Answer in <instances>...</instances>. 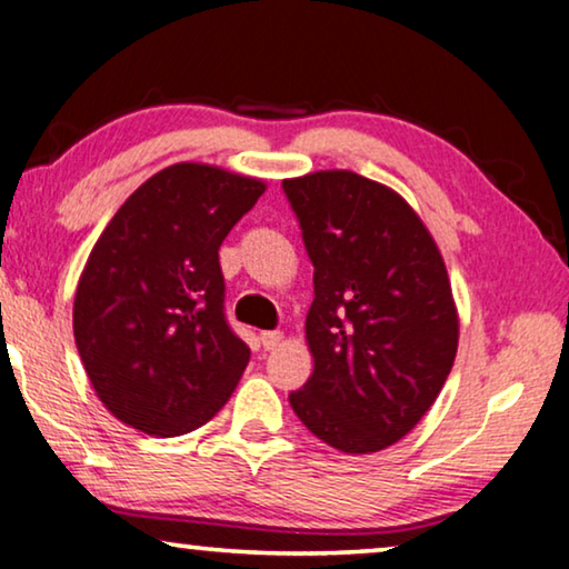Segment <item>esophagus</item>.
<instances>
[{
	"label": "esophagus",
	"mask_w": 569,
	"mask_h": 569,
	"mask_svg": "<svg viewBox=\"0 0 569 569\" xmlns=\"http://www.w3.org/2000/svg\"><path fill=\"white\" fill-rule=\"evenodd\" d=\"M260 342H262V348H266V350H276L283 342V332H278V330L260 332Z\"/></svg>",
	"instance_id": "34e87169"
}]
</instances>
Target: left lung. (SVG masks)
I'll use <instances>...</instances> for the list:
<instances>
[{"mask_svg": "<svg viewBox=\"0 0 569 569\" xmlns=\"http://www.w3.org/2000/svg\"><path fill=\"white\" fill-rule=\"evenodd\" d=\"M283 190L315 266V371L288 402L327 446L383 451L430 410L459 348L441 250L397 190L363 174L319 170Z\"/></svg>", "mask_w": 569, "mask_h": 569, "instance_id": "left-lung-1", "label": "left lung"}]
</instances>
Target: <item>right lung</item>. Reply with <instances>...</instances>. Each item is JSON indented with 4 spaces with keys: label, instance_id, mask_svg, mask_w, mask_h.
I'll return each instance as SVG.
<instances>
[{
    "label": "right lung",
    "instance_id": "1",
    "mask_svg": "<svg viewBox=\"0 0 569 569\" xmlns=\"http://www.w3.org/2000/svg\"><path fill=\"white\" fill-rule=\"evenodd\" d=\"M266 180L203 162L164 167L94 242L74 296V340L100 402L141 433L206 426L250 348L223 319L219 247Z\"/></svg>",
    "mask_w": 569,
    "mask_h": 569
}]
</instances>
